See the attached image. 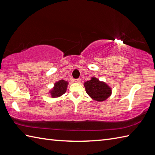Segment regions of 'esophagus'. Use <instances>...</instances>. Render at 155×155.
<instances>
[{"label":"esophagus","mask_w":155,"mask_h":155,"mask_svg":"<svg viewBox=\"0 0 155 155\" xmlns=\"http://www.w3.org/2000/svg\"><path fill=\"white\" fill-rule=\"evenodd\" d=\"M74 82L76 83H81V79H80V78H78V79H75Z\"/></svg>","instance_id":"34e87169"}]
</instances>
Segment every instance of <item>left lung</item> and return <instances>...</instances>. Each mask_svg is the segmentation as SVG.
Listing matches in <instances>:
<instances>
[{
    "label": "left lung",
    "instance_id": "left-lung-1",
    "mask_svg": "<svg viewBox=\"0 0 155 155\" xmlns=\"http://www.w3.org/2000/svg\"><path fill=\"white\" fill-rule=\"evenodd\" d=\"M87 93L92 99L98 102L107 100L112 94V88L104 81H101L94 77L84 83Z\"/></svg>",
    "mask_w": 155,
    "mask_h": 155
}]
</instances>
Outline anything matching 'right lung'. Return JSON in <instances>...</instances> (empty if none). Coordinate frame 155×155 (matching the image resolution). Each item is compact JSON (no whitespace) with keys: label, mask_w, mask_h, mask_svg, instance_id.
<instances>
[{"label":"right lung","mask_w":155,"mask_h":155,"mask_svg":"<svg viewBox=\"0 0 155 155\" xmlns=\"http://www.w3.org/2000/svg\"><path fill=\"white\" fill-rule=\"evenodd\" d=\"M68 82L63 79L59 80L54 84V87L48 91V94L52 98L60 97L67 91Z\"/></svg>","instance_id":"right-lung-1"}]
</instances>
